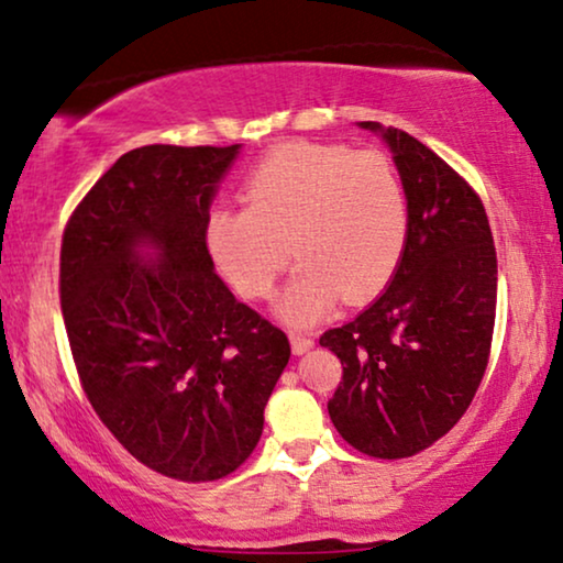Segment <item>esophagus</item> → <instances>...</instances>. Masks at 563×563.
<instances>
[{
	"label": "esophagus",
	"mask_w": 563,
	"mask_h": 563,
	"mask_svg": "<svg viewBox=\"0 0 563 563\" xmlns=\"http://www.w3.org/2000/svg\"><path fill=\"white\" fill-rule=\"evenodd\" d=\"M290 347H294L296 355H303L306 350L313 347V336L309 334H298V332H290Z\"/></svg>",
	"instance_id": "34e87169"
}]
</instances>
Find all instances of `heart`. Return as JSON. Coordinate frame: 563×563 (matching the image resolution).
Returning a JSON list of instances; mask_svg holds the SVG:
<instances>
[{"label":"heart","mask_w":563,"mask_h":563,"mask_svg":"<svg viewBox=\"0 0 563 563\" xmlns=\"http://www.w3.org/2000/svg\"><path fill=\"white\" fill-rule=\"evenodd\" d=\"M409 198L380 152L290 141L262 156L244 179L242 208H216L208 250L244 298L273 294L290 252L301 262L277 311L311 324L342 296H378L407 250Z\"/></svg>","instance_id":"b5f03b06"}]
</instances>
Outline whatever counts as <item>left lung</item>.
<instances>
[{
    "label": "left lung",
    "mask_w": 563,
    "mask_h": 563,
    "mask_svg": "<svg viewBox=\"0 0 563 563\" xmlns=\"http://www.w3.org/2000/svg\"><path fill=\"white\" fill-rule=\"evenodd\" d=\"M384 139L409 198L407 250L386 294L319 344L342 363L327 404L336 432L396 461L438 443L474 401L492 352L497 250L482 198L451 164L407 131Z\"/></svg>",
    "instance_id": "obj_1"
}]
</instances>
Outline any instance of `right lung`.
Returning a JSON list of instances; mask_svg holds the SVG:
<instances>
[{
    "instance_id": "obj_1",
    "label": "right lung",
    "mask_w": 563,
    "mask_h": 563,
    "mask_svg": "<svg viewBox=\"0 0 563 563\" xmlns=\"http://www.w3.org/2000/svg\"><path fill=\"white\" fill-rule=\"evenodd\" d=\"M234 146H141L74 208L58 296L74 365L112 438L156 474L216 482L260 443L283 329L213 273L208 208ZM154 243L159 261L137 257Z\"/></svg>"
}]
</instances>
